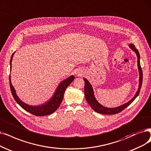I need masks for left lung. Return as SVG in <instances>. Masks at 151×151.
I'll return each instance as SVG.
<instances>
[{
    "instance_id": "1",
    "label": "left lung",
    "mask_w": 151,
    "mask_h": 151,
    "mask_svg": "<svg viewBox=\"0 0 151 151\" xmlns=\"http://www.w3.org/2000/svg\"><path fill=\"white\" fill-rule=\"evenodd\" d=\"M129 46L130 47V48L132 51H134L136 53V55L137 57V66H138L139 72V76H140L139 84V88H138L137 92H136L134 97L132 98L130 101L127 102L126 104H125L122 106H120L116 107V108H108L103 106L101 105H100L97 101L96 100L95 96H94V95H93V89H92L91 85H90V83L87 79H83L84 82H85V86H84V93H85L86 99L88 103V104L90 105V106H91L92 109L94 111H95L96 112H97L99 113H101V114H117L119 112H121L122 111H123L127 106H128L132 103V102L135 100V99L137 97L139 93L140 90H141V88L142 86V68L141 67L140 61H139L140 56H139V54L138 51L137 50V49L135 47L134 45L130 44L129 45Z\"/></svg>"
}]
</instances>
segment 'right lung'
<instances>
[{
	"label": "right lung",
	"instance_id": "right-lung-1",
	"mask_svg": "<svg viewBox=\"0 0 151 151\" xmlns=\"http://www.w3.org/2000/svg\"><path fill=\"white\" fill-rule=\"evenodd\" d=\"M14 55V53L12 55V57L10 59V70H11V66H12L11 63H12V60ZM74 76H72L68 77V79L64 80V81L61 82L58 86L55 94H54L53 96L50 99V100L47 101L46 103L44 104L43 105H42L41 106H30L27 104H24L23 102H22L19 99V98L18 97L17 95H16L15 90L13 86L12 85V83L10 81V76H9L11 92L14 96L15 100L17 101V103L27 111L33 114V115L37 116L49 115V114H51L53 112H55L58 109L63 100L64 93L65 92L66 88L70 85V83L74 81Z\"/></svg>",
	"mask_w": 151,
	"mask_h": 151
}]
</instances>
